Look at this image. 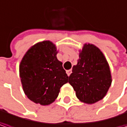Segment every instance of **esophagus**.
Listing matches in <instances>:
<instances>
[{
    "instance_id": "esophagus-1",
    "label": "esophagus",
    "mask_w": 127,
    "mask_h": 127,
    "mask_svg": "<svg viewBox=\"0 0 127 127\" xmlns=\"http://www.w3.org/2000/svg\"><path fill=\"white\" fill-rule=\"evenodd\" d=\"M66 73H67V75L69 76V75H70V73H71V70H66Z\"/></svg>"
}]
</instances>
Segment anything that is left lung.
Masks as SVG:
<instances>
[{
    "mask_svg": "<svg viewBox=\"0 0 127 127\" xmlns=\"http://www.w3.org/2000/svg\"><path fill=\"white\" fill-rule=\"evenodd\" d=\"M68 82L82 102L94 104L105 97L112 77L108 63L98 47L91 43L84 45Z\"/></svg>",
    "mask_w": 127,
    "mask_h": 127,
    "instance_id": "left-lung-1",
    "label": "left lung"
}]
</instances>
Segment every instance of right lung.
Wrapping results in <instances>:
<instances>
[{
	"label": "right lung",
	"instance_id": "add662e5",
	"mask_svg": "<svg viewBox=\"0 0 127 127\" xmlns=\"http://www.w3.org/2000/svg\"><path fill=\"white\" fill-rule=\"evenodd\" d=\"M54 43L43 40L31 46L19 64V76L25 95L41 105L55 101L60 88L68 81L63 63L57 58Z\"/></svg>",
	"mask_w": 127,
	"mask_h": 127
}]
</instances>
